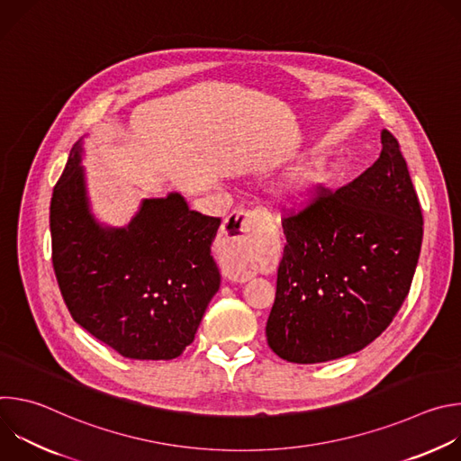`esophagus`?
<instances>
[{
    "label": "esophagus",
    "instance_id": "obj_1",
    "mask_svg": "<svg viewBox=\"0 0 461 461\" xmlns=\"http://www.w3.org/2000/svg\"><path fill=\"white\" fill-rule=\"evenodd\" d=\"M257 215L253 212H235L231 213L221 230L219 255L224 277L244 283L253 277V226Z\"/></svg>",
    "mask_w": 461,
    "mask_h": 461
}]
</instances>
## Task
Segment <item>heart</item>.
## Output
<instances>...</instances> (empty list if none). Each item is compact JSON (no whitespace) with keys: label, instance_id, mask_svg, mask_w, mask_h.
<instances>
[{"label":"heart","instance_id":"1","mask_svg":"<svg viewBox=\"0 0 461 461\" xmlns=\"http://www.w3.org/2000/svg\"><path fill=\"white\" fill-rule=\"evenodd\" d=\"M326 178L328 171L324 164L319 160H308L279 182L277 194L290 204H306L317 194Z\"/></svg>","mask_w":461,"mask_h":461}]
</instances>
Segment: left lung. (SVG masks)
<instances>
[{"instance_id": "obj_1", "label": "left lung", "mask_w": 461, "mask_h": 461, "mask_svg": "<svg viewBox=\"0 0 461 461\" xmlns=\"http://www.w3.org/2000/svg\"><path fill=\"white\" fill-rule=\"evenodd\" d=\"M354 182L283 221L286 246L267 322L270 348L290 363H324L379 338L409 295L423 215L390 131Z\"/></svg>"}]
</instances>
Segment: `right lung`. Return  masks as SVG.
Returning <instances> with one entry per match:
<instances>
[{
	"mask_svg": "<svg viewBox=\"0 0 461 461\" xmlns=\"http://www.w3.org/2000/svg\"><path fill=\"white\" fill-rule=\"evenodd\" d=\"M84 139L50 199L52 267L73 319L129 359H175L219 292L212 257L221 219L191 212L176 191L144 199L125 226L91 213Z\"/></svg>",
	"mask_w": 461,
	"mask_h": 461,
	"instance_id": "right-lung-1",
	"label": "right lung"
}]
</instances>
